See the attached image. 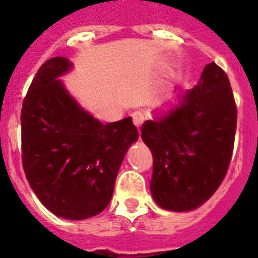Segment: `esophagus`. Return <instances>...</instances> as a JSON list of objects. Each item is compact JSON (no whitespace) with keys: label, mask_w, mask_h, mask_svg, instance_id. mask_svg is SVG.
<instances>
[{"label":"esophagus","mask_w":258,"mask_h":258,"mask_svg":"<svg viewBox=\"0 0 258 258\" xmlns=\"http://www.w3.org/2000/svg\"><path fill=\"white\" fill-rule=\"evenodd\" d=\"M145 120H146L145 115H143V113L141 112V111H136V112L133 113L134 125H136V126L138 127V129H141V125H142L143 122H145Z\"/></svg>","instance_id":"obj_1"}]
</instances>
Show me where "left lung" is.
Listing matches in <instances>:
<instances>
[{
  "label": "left lung",
  "mask_w": 258,
  "mask_h": 258,
  "mask_svg": "<svg viewBox=\"0 0 258 258\" xmlns=\"http://www.w3.org/2000/svg\"><path fill=\"white\" fill-rule=\"evenodd\" d=\"M236 117L229 77L212 61L179 106L145 121L141 137L154 157L150 187L161 208L192 211L217 191L231 161Z\"/></svg>",
  "instance_id": "8db88e82"
}]
</instances>
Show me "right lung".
Returning <instances> with one entry per match:
<instances>
[{"instance_id": "obj_1", "label": "right lung", "mask_w": 258, "mask_h": 258, "mask_svg": "<svg viewBox=\"0 0 258 258\" xmlns=\"http://www.w3.org/2000/svg\"><path fill=\"white\" fill-rule=\"evenodd\" d=\"M71 66L55 56L32 80L20 116L22 163L50 212L84 220L109 204L122 159L140 134L132 117L104 125L80 108L56 80Z\"/></svg>"}]
</instances>
